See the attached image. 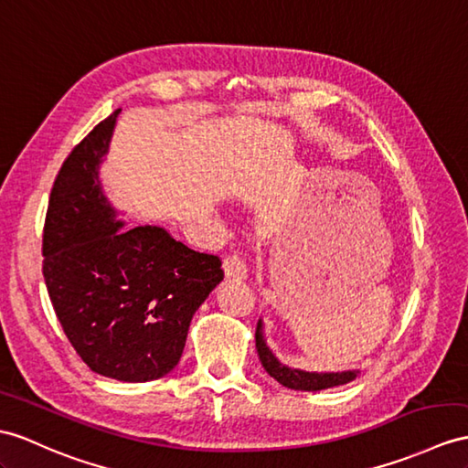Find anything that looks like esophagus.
I'll use <instances>...</instances> for the list:
<instances>
[{
  "mask_svg": "<svg viewBox=\"0 0 468 468\" xmlns=\"http://www.w3.org/2000/svg\"><path fill=\"white\" fill-rule=\"evenodd\" d=\"M224 273L226 278L230 280H246L248 276V266L240 254H230L224 258Z\"/></svg>",
  "mask_w": 468,
  "mask_h": 468,
  "instance_id": "34e87169",
  "label": "esophagus"
}]
</instances>
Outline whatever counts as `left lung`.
Returning <instances> with one entry per match:
<instances>
[{
	"label": "left lung",
	"instance_id": "8db88e82",
	"mask_svg": "<svg viewBox=\"0 0 468 468\" xmlns=\"http://www.w3.org/2000/svg\"><path fill=\"white\" fill-rule=\"evenodd\" d=\"M256 349L261 366L271 375L273 379L282 383L288 389L295 391H322L329 389V387L346 385L357 378L359 371H341V373H310V371H300L282 366V363L273 357V353L266 346V339L261 335V322H258L256 327Z\"/></svg>",
	"mask_w": 468,
	"mask_h": 468
}]
</instances>
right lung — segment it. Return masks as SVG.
<instances>
[{
	"label": "right lung",
	"mask_w": 468,
	"mask_h": 468,
	"mask_svg": "<svg viewBox=\"0 0 468 468\" xmlns=\"http://www.w3.org/2000/svg\"><path fill=\"white\" fill-rule=\"evenodd\" d=\"M121 109L79 143L57 175L43 226V278L57 320L87 366L144 383L176 367L190 320L224 278L218 256L165 228L121 230L99 165Z\"/></svg>",
	"instance_id": "right-lung-1"
}]
</instances>
